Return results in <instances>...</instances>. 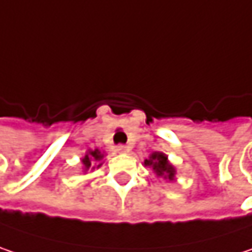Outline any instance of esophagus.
Here are the masks:
<instances>
[{
	"label": "esophagus",
	"instance_id": "1",
	"mask_svg": "<svg viewBox=\"0 0 252 252\" xmlns=\"http://www.w3.org/2000/svg\"><path fill=\"white\" fill-rule=\"evenodd\" d=\"M117 152L127 153L129 152V146H126V145H119V146H117Z\"/></svg>",
	"mask_w": 252,
	"mask_h": 252
}]
</instances>
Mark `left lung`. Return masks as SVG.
Masks as SVG:
<instances>
[{"label": "left lung", "mask_w": 252, "mask_h": 252, "mask_svg": "<svg viewBox=\"0 0 252 252\" xmlns=\"http://www.w3.org/2000/svg\"><path fill=\"white\" fill-rule=\"evenodd\" d=\"M145 165L152 166V169L156 172V175L168 178L169 181H172L173 176H175V169H173V166H172L171 163L168 162V158L163 153H152L151 159L145 160Z\"/></svg>", "instance_id": "8db88e82"}]
</instances>
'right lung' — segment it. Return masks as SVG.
<instances>
[{
  "label": "right lung",
  "instance_id": "1",
  "mask_svg": "<svg viewBox=\"0 0 252 252\" xmlns=\"http://www.w3.org/2000/svg\"><path fill=\"white\" fill-rule=\"evenodd\" d=\"M103 158V155L96 149V151H90V152L87 153L83 159H81V162H83V165H84V169L87 171V169H92V166L94 168V165H96V162L100 160ZM101 165V163H100ZM97 165V166H100Z\"/></svg>",
  "mask_w": 252,
  "mask_h": 252
}]
</instances>
